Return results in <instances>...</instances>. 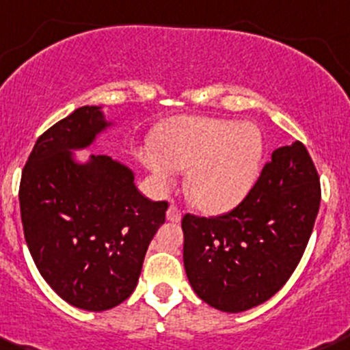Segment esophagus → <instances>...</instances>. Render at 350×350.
Returning <instances> with one entry per match:
<instances>
[{
  "mask_svg": "<svg viewBox=\"0 0 350 350\" xmlns=\"http://www.w3.org/2000/svg\"><path fill=\"white\" fill-rule=\"evenodd\" d=\"M167 221H170V222H180V221H182V214H180V211H178V207H176V205L172 204L170 207H168Z\"/></svg>",
  "mask_w": 350,
  "mask_h": 350,
  "instance_id": "1",
  "label": "esophagus"
}]
</instances>
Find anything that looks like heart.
<instances>
[{
	"instance_id": "1",
	"label": "heart",
	"mask_w": 350,
	"mask_h": 350,
	"mask_svg": "<svg viewBox=\"0 0 350 350\" xmlns=\"http://www.w3.org/2000/svg\"><path fill=\"white\" fill-rule=\"evenodd\" d=\"M262 138L253 124L236 120L183 116L157 135V146L139 151V160L158 187L172 185L189 170L187 192L208 214H222L246 199L262 167Z\"/></svg>"
}]
</instances>
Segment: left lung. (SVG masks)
<instances>
[{
	"instance_id": "1",
	"label": "left lung",
	"mask_w": 350,
	"mask_h": 350,
	"mask_svg": "<svg viewBox=\"0 0 350 350\" xmlns=\"http://www.w3.org/2000/svg\"><path fill=\"white\" fill-rule=\"evenodd\" d=\"M319 207V174L295 142L273 151L234 211L208 219L187 214L183 266L197 297L228 313L269 300L300 262Z\"/></svg>"
}]
</instances>
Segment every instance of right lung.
Wrapping results in <instances>:
<instances>
[{
	"label": "right lung",
	"mask_w": 350,
	"mask_h": 350,
	"mask_svg": "<svg viewBox=\"0 0 350 350\" xmlns=\"http://www.w3.org/2000/svg\"><path fill=\"white\" fill-rule=\"evenodd\" d=\"M114 122L84 106L37 139L20 182L25 241L38 271L62 300L89 312L135 291L167 202L139 193L135 172L107 154L79 160Z\"/></svg>",
	"instance_id": "right-lung-1"
}]
</instances>
